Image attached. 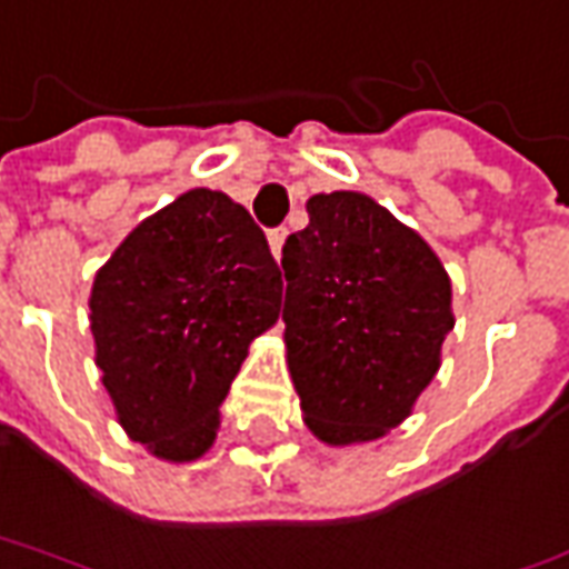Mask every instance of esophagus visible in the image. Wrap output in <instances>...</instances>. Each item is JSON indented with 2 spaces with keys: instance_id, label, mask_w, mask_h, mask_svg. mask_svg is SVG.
<instances>
[{
  "instance_id": "1",
  "label": "esophagus",
  "mask_w": 569,
  "mask_h": 569,
  "mask_svg": "<svg viewBox=\"0 0 569 569\" xmlns=\"http://www.w3.org/2000/svg\"><path fill=\"white\" fill-rule=\"evenodd\" d=\"M284 238H288V228H272V231H269V247H272V253H276V259L281 257V247H284Z\"/></svg>"
}]
</instances>
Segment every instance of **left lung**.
I'll use <instances>...</instances> for the list:
<instances>
[{"label":"left lung","mask_w":569,"mask_h":569,"mask_svg":"<svg viewBox=\"0 0 569 569\" xmlns=\"http://www.w3.org/2000/svg\"><path fill=\"white\" fill-rule=\"evenodd\" d=\"M307 212L310 224L281 247L288 369L312 436L372 441L436 379L453 329L451 278L366 193H316Z\"/></svg>","instance_id":"obj_1"}]
</instances>
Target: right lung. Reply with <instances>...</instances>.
Here are the masks:
<instances>
[{"label": "right lung", "instance_id": "1", "mask_svg": "<svg viewBox=\"0 0 569 569\" xmlns=\"http://www.w3.org/2000/svg\"><path fill=\"white\" fill-rule=\"evenodd\" d=\"M281 312V269L250 212L187 190L97 272L90 331L124 432L162 460L209 451L250 341Z\"/></svg>", "mask_w": 569, "mask_h": 569}]
</instances>
